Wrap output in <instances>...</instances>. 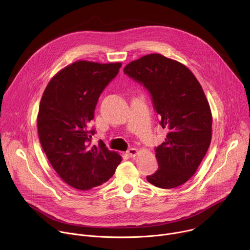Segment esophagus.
Segmentation results:
<instances>
[{"label":"esophagus","instance_id":"34e87169","mask_svg":"<svg viewBox=\"0 0 250 250\" xmlns=\"http://www.w3.org/2000/svg\"><path fill=\"white\" fill-rule=\"evenodd\" d=\"M126 154L129 156V157H135L137 154H138V150L136 148H130L126 151Z\"/></svg>","mask_w":250,"mask_h":250}]
</instances>
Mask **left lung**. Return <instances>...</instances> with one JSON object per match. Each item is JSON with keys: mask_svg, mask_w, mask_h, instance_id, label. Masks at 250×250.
<instances>
[{"mask_svg": "<svg viewBox=\"0 0 250 250\" xmlns=\"http://www.w3.org/2000/svg\"><path fill=\"white\" fill-rule=\"evenodd\" d=\"M124 72L151 94L165 141L155 148L157 171L147 181L162 189L187 182L206 155L212 117L202 86L184 64L158 53L131 61Z\"/></svg>", "mask_w": 250, "mask_h": 250, "instance_id": "left-lung-1", "label": "left lung"}]
</instances>
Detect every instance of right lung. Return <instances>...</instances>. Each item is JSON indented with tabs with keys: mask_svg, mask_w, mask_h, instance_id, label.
I'll use <instances>...</instances> for the list:
<instances>
[{
	"mask_svg": "<svg viewBox=\"0 0 250 250\" xmlns=\"http://www.w3.org/2000/svg\"><path fill=\"white\" fill-rule=\"evenodd\" d=\"M121 62L78 60L47 84L38 115L41 145L51 166L72 188L86 191L108 181L122 156L101 140L91 146L95 130H89L98 99L119 73Z\"/></svg>",
	"mask_w": 250,
	"mask_h": 250,
	"instance_id": "right-lung-1",
	"label": "right lung"
}]
</instances>
